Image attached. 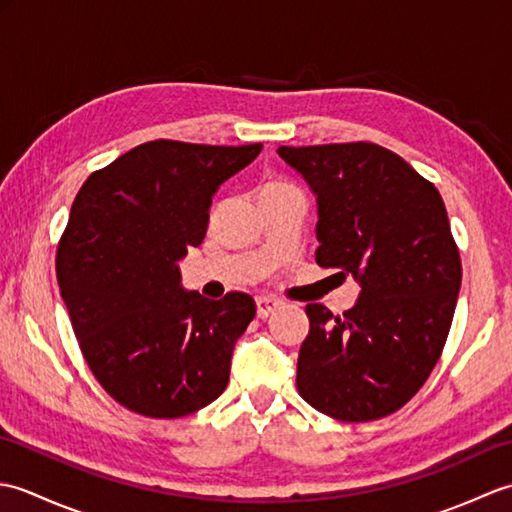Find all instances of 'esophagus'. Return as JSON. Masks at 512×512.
Returning <instances> with one entry per match:
<instances>
[{"mask_svg":"<svg viewBox=\"0 0 512 512\" xmlns=\"http://www.w3.org/2000/svg\"><path fill=\"white\" fill-rule=\"evenodd\" d=\"M281 308V301L275 297H257V317L268 319L270 314Z\"/></svg>","mask_w":512,"mask_h":512,"instance_id":"obj_1","label":"esophagus"}]
</instances>
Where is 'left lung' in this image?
I'll use <instances>...</instances> for the list:
<instances>
[{
	"instance_id": "8db88e82",
	"label": "left lung",
	"mask_w": 512,
	"mask_h": 512,
	"mask_svg": "<svg viewBox=\"0 0 512 512\" xmlns=\"http://www.w3.org/2000/svg\"><path fill=\"white\" fill-rule=\"evenodd\" d=\"M317 198V264L361 292L343 317L308 303L297 389L317 411L367 422L398 411L436 367L462 264L438 189L372 143L284 147Z\"/></svg>"
}]
</instances>
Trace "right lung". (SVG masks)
I'll return each mask as SVG.
<instances>
[{"instance_id": "1", "label": "right lung", "mask_w": 512, "mask_h": 512, "mask_svg": "<svg viewBox=\"0 0 512 512\" xmlns=\"http://www.w3.org/2000/svg\"><path fill=\"white\" fill-rule=\"evenodd\" d=\"M242 147L151 140L92 173L57 250V281L81 352L107 394L149 418H182L222 394L255 301L182 286L213 195L253 162Z\"/></svg>"}]
</instances>
